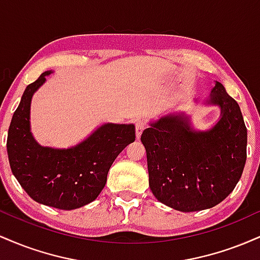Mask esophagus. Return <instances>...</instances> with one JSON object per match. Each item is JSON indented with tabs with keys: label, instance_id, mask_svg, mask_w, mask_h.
<instances>
[{
	"label": "esophagus",
	"instance_id": "34e87169",
	"mask_svg": "<svg viewBox=\"0 0 260 260\" xmlns=\"http://www.w3.org/2000/svg\"><path fill=\"white\" fill-rule=\"evenodd\" d=\"M144 129H145L144 122H142V121L137 122V123H136V137H137V139L140 138V136H142L143 131H144Z\"/></svg>",
	"mask_w": 260,
	"mask_h": 260
}]
</instances>
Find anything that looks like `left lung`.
<instances>
[{
  "mask_svg": "<svg viewBox=\"0 0 260 260\" xmlns=\"http://www.w3.org/2000/svg\"><path fill=\"white\" fill-rule=\"evenodd\" d=\"M194 103L219 107L214 126L196 129L189 115L175 111L151 121L140 137L151 192L160 203L183 213L221 203L240 181L247 159L242 112L225 86L215 82L207 99Z\"/></svg>",
  "mask_w": 260,
  "mask_h": 260,
  "instance_id": "8db88e82",
  "label": "left lung"
}]
</instances>
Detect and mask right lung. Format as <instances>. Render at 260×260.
Listing matches in <instances>:
<instances>
[{
	"mask_svg": "<svg viewBox=\"0 0 260 260\" xmlns=\"http://www.w3.org/2000/svg\"><path fill=\"white\" fill-rule=\"evenodd\" d=\"M53 71L25 88L13 113L7 137L11 170L23 189L40 204L73 210L98 198L118 154L136 140L133 123H104L70 148L43 147L30 128L34 94Z\"/></svg>",
	"mask_w": 260,
	"mask_h": 260,
	"instance_id": "add662e5",
	"label": "right lung"
}]
</instances>
